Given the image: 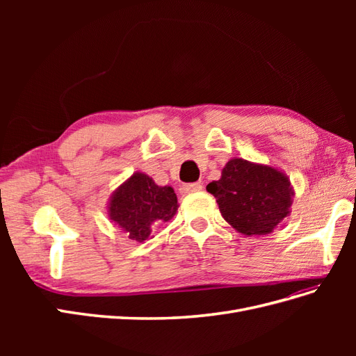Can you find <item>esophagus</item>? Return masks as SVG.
Masks as SVG:
<instances>
[{
	"instance_id": "1",
	"label": "esophagus",
	"mask_w": 356,
	"mask_h": 356,
	"mask_svg": "<svg viewBox=\"0 0 356 356\" xmlns=\"http://www.w3.org/2000/svg\"><path fill=\"white\" fill-rule=\"evenodd\" d=\"M203 188V186L200 184V182H195V184H186L181 187V193L182 195H188V193H196V191H200Z\"/></svg>"
}]
</instances>
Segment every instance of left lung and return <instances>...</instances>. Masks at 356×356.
<instances>
[{
	"label": "left lung",
	"instance_id": "left-lung-1",
	"mask_svg": "<svg viewBox=\"0 0 356 356\" xmlns=\"http://www.w3.org/2000/svg\"><path fill=\"white\" fill-rule=\"evenodd\" d=\"M207 190L217 199L222 218L245 236L272 233L289 215L294 196L282 170L236 157Z\"/></svg>",
	"mask_w": 356,
	"mask_h": 356
}]
</instances>
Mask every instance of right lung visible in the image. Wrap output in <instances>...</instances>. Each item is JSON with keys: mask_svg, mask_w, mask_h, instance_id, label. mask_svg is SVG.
Wrapping results in <instances>:
<instances>
[{"mask_svg": "<svg viewBox=\"0 0 356 356\" xmlns=\"http://www.w3.org/2000/svg\"><path fill=\"white\" fill-rule=\"evenodd\" d=\"M108 217L129 239L144 242L160 224L169 221L178 211L172 187H160L143 172L127 178L114 190L108 202Z\"/></svg>", "mask_w": 356, "mask_h": 356, "instance_id": "1", "label": "right lung"}]
</instances>
